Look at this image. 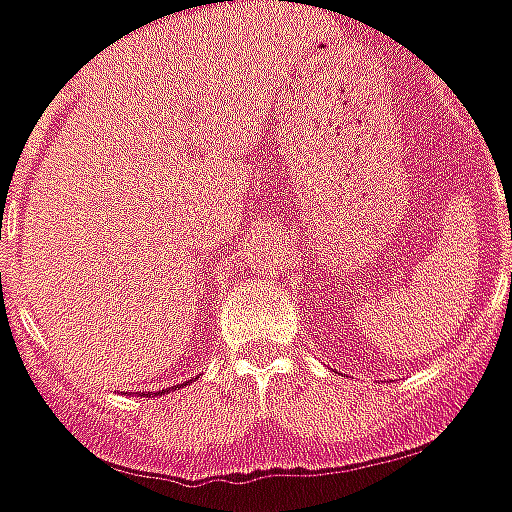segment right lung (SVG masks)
Segmentation results:
<instances>
[{
    "label": "right lung",
    "mask_w": 512,
    "mask_h": 512,
    "mask_svg": "<svg viewBox=\"0 0 512 512\" xmlns=\"http://www.w3.org/2000/svg\"><path fill=\"white\" fill-rule=\"evenodd\" d=\"M180 386H183V384H180ZM161 392H164V389H161ZM167 392H169V389H167ZM153 395H158V392H153Z\"/></svg>",
    "instance_id": "1"
}]
</instances>
